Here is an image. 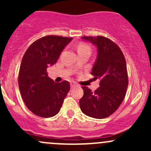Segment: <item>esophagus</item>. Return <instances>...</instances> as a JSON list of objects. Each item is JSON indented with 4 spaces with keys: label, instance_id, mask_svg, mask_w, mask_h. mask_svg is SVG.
<instances>
[{
    "label": "esophagus",
    "instance_id": "34e87169",
    "mask_svg": "<svg viewBox=\"0 0 151 151\" xmlns=\"http://www.w3.org/2000/svg\"><path fill=\"white\" fill-rule=\"evenodd\" d=\"M70 85H71V88H74V87L76 86L75 83H70Z\"/></svg>",
    "mask_w": 151,
    "mask_h": 151
}]
</instances>
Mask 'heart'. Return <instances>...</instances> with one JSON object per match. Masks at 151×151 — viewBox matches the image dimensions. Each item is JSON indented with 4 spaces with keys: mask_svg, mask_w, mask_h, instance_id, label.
Returning a JSON list of instances; mask_svg holds the SVG:
<instances>
[{
    "mask_svg": "<svg viewBox=\"0 0 151 151\" xmlns=\"http://www.w3.org/2000/svg\"><path fill=\"white\" fill-rule=\"evenodd\" d=\"M77 51L78 53L80 52H91V49L88 45H84V44H81L77 47Z\"/></svg>",
    "mask_w": 151,
    "mask_h": 151,
    "instance_id": "heart-1",
    "label": "heart"
}]
</instances>
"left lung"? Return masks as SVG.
<instances>
[{"label":"left lung","instance_id":"1","mask_svg":"<svg viewBox=\"0 0 151 151\" xmlns=\"http://www.w3.org/2000/svg\"><path fill=\"white\" fill-rule=\"evenodd\" d=\"M97 49V56L91 74L100 80L99 87L93 93L83 87L84 95L80 106L85 115L97 119L106 118L122 103L128 88L126 62L119 47L104 36H83Z\"/></svg>","mask_w":151,"mask_h":151}]
</instances>
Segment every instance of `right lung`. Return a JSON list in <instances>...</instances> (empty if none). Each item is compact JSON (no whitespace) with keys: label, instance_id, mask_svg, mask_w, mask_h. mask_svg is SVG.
Returning a JSON list of instances; mask_svg holds the SVG:
<instances>
[{"label":"right lung","instance_id":"right-lung-1","mask_svg":"<svg viewBox=\"0 0 151 151\" xmlns=\"http://www.w3.org/2000/svg\"><path fill=\"white\" fill-rule=\"evenodd\" d=\"M71 40L72 38L45 36L30 45L22 58L18 78L19 91L27 107L38 116L57 115L69 91V83H55L47 75V68L57 62Z\"/></svg>","mask_w":151,"mask_h":151}]
</instances>
